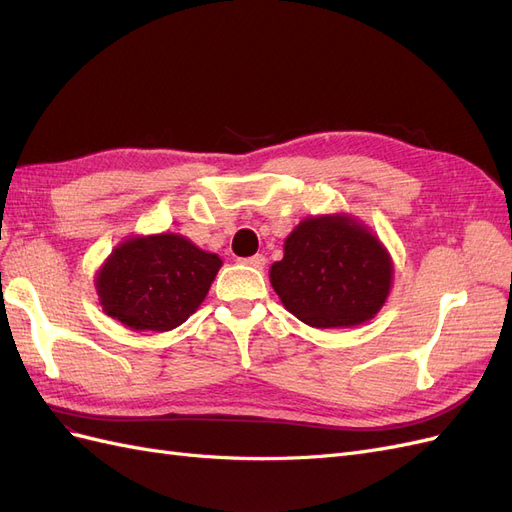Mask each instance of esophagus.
<instances>
[{"label": "esophagus", "mask_w": 512, "mask_h": 512, "mask_svg": "<svg viewBox=\"0 0 512 512\" xmlns=\"http://www.w3.org/2000/svg\"><path fill=\"white\" fill-rule=\"evenodd\" d=\"M244 266H249V268H255V270H261L263 266H266V257L263 255H253V257H246V259H240Z\"/></svg>", "instance_id": "obj_1"}]
</instances>
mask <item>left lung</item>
Segmentation results:
<instances>
[{
	"mask_svg": "<svg viewBox=\"0 0 512 512\" xmlns=\"http://www.w3.org/2000/svg\"><path fill=\"white\" fill-rule=\"evenodd\" d=\"M393 263L366 225L346 214L304 219L285 240V257L270 268L283 306L310 327H351L385 304Z\"/></svg>",
	"mask_w": 512,
	"mask_h": 512,
	"instance_id": "8db88e82",
	"label": "left lung"
}]
</instances>
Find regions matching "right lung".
<instances>
[{
    "label": "right lung",
    "instance_id": "obj_1",
    "mask_svg": "<svg viewBox=\"0 0 512 512\" xmlns=\"http://www.w3.org/2000/svg\"><path fill=\"white\" fill-rule=\"evenodd\" d=\"M223 261L178 234L131 236L97 272L108 317L136 332H170L200 308Z\"/></svg>",
    "mask_w": 512,
    "mask_h": 512
}]
</instances>
